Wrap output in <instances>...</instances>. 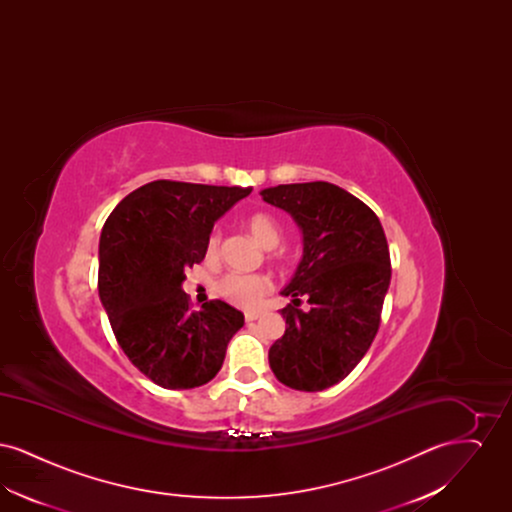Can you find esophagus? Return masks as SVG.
Returning a JSON list of instances; mask_svg holds the SVG:
<instances>
[{
	"label": "esophagus",
	"instance_id": "obj_1",
	"mask_svg": "<svg viewBox=\"0 0 512 512\" xmlns=\"http://www.w3.org/2000/svg\"><path fill=\"white\" fill-rule=\"evenodd\" d=\"M259 317H261L259 311H247L245 313V322H253V320H257Z\"/></svg>",
	"mask_w": 512,
	"mask_h": 512
}]
</instances>
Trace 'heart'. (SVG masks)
<instances>
[{
  "mask_svg": "<svg viewBox=\"0 0 512 512\" xmlns=\"http://www.w3.org/2000/svg\"><path fill=\"white\" fill-rule=\"evenodd\" d=\"M247 228L251 232V236L263 245L265 249H272L280 244L282 240V226L278 224V220L274 219L268 213H253L247 217ZM220 244V232L215 230L209 240H207V253L215 255ZM270 290V282L267 276L263 274H236L230 272L224 278H220L219 293L230 303L245 307V309H253L257 307L263 297Z\"/></svg>",
  "mask_w": 512,
  "mask_h": 512,
  "instance_id": "heart-1",
  "label": "heart"
}]
</instances>
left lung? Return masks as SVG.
<instances>
[{
    "label": "left lung",
    "mask_w": 512,
    "mask_h": 512,
    "mask_svg": "<svg viewBox=\"0 0 512 512\" xmlns=\"http://www.w3.org/2000/svg\"><path fill=\"white\" fill-rule=\"evenodd\" d=\"M263 199L290 213L303 232V259L282 295L286 332L268 351L288 388L322 391L365 357L391 280L390 247L376 213L330 182L280 184ZM312 305L298 309L300 297Z\"/></svg>",
    "instance_id": "left-lung-1"
}]
</instances>
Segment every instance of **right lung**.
I'll return each mask as SVG.
<instances>
[{
    "mask_svg": "<svg viewBox=\"0 0 512 512\" xmlns=\"http://www.w3.org/2000/svg\"><path fill=\"white\" fill-rule=\"evenodd\" d=\"M251 188L155 180L126 195L99 238V299L124 355L165 390L211 382L244 315L213 299L192 311L184 270L201 263L215 220Z\"/></svg>",
    "mask_w": 512,
    "mask_h": 512,
    "instance_id": "1",
    "label": "right lung"
}]
</instances>
